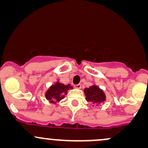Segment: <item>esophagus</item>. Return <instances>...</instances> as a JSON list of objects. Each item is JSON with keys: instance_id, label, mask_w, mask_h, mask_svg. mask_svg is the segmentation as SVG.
Instances as JSON below:
<instances>
[{"instance_id": "1", "label": "esophagus", "mask_w": 148, "mask_h": 148, "mask_svg": "<svg viewBox=\"0 0 148 148\" xmlns=\"http://www.w3.org/2000/svg\"><path fill=\"white\" fill-rule=\"evenodd\" d=\"M74 87H75V88L77 89H81V88H82V85H81V84H77V85L74 86Z\"/></svg>"}]
</instances>
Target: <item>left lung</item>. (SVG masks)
<instances>
[{
    "label": "left lung",
    "mask_w": 148,
    "mask_h": 148,
    "mask_svg": "<svg viewBox=\"0 0 148 148\" xmlns=\"http://www.w3.org/2000/svg\"><path fill=\"white\" fill-rule=\"evenodd\" d=\"M84 92L86 101L91 103L93 105H99L103 102L106 101V95L103 90L95 84H92L88 88H84Z\"/></svg>",
    "instance_id": "left-lung-1"
}]
</instances>
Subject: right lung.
<instances>
[{"label":"right lung","instance_id":"1","mask_svg":"<svg viewBox=\"0 0 148 148\" xmlns=\"http://www.w3.org/2000/svg\"><path fill=\"white\" fill-rule=\"evenodd\" d=\"M73 89L70 84L64 85L57 80L54 84H52L45 91V97L50 103L56 105L62 99L64 98L69 90Z\"/></svg>","mask_w":148,"mask_h":148}]
</instances>
